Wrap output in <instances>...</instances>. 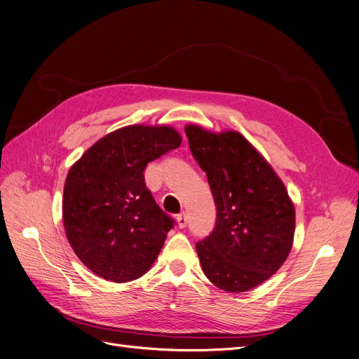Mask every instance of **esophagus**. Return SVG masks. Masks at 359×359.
<instances>
[{
	"label": "esophagus",
	"mask_w": 359,
	"mask_h": 359,
	"mask_svg": "<svg viewBox=\"0 0 359 359\" xmlns=\"http://www.w3.org/2000/svg\"><path fill=\"white\" fill-rule=\"evenodd\" d=\"M187 224H189V215H187V212H182L178 215V225L180 228H185Z\"/></svg>",
	"instance_id": "obj_1"
}]
</instances>
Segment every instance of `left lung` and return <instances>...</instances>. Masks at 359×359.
Here are the masks:
<instances>
[{
	"instance_id": "obj_1",
	"label": "left lung",
	"mask_w": 359,
	"mask_h": 359,
	"mask_svg": "<svg viewBox=\"0 0 359 359\" xmlns=\"http://www.w3.org/2000/svg\"><path fill=\"white\" fill-rule=\"evenodd\" d=\"M190 150L206 172L216 224L196 244L204 275L226 292H245L279 270L292 248L295 209L283 182L236 131L185 127Z\"/></svg>"
}]
</instances>
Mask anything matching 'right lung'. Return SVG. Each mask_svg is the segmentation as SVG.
<instances>
[{
	"instance_id": "add662e5",
	"label": "right lung",
	"mask_w": 359,
	"mask_h": 359,
	"mask_svg": "<svg viewBox=\"0 0 359 359\" xmlns=\"http://www.w3.org/2000/svg\"><path fill=\"white\" fill-rule=\"evenodd\" d=\"M181 142L166 126H128L102 137L68 170L65 233L81 263L97 276L130 282L156 260L175 220L153 198L144 169Z\"/></svg>"
}]
</instances>
